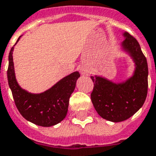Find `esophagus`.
Masks as SVG:
<instances>
[{"label":"esophagus","instance_id":"obj_1","mask_svg":"<svg viewBox=\"0 0 156 156\" xmlns=\"http://www.w3.org/2000/svg\"><path fill=\"white\" fill-rule=\"evenodd\" d=\"M80 72L81 75H85V76H89L91 74L92 69L91 67L88 66V65H81L80 67Z\"/></svg>","mask_w":156,"mask_h":156}]
</instances>
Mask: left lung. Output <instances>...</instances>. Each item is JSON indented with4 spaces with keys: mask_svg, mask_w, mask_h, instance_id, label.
I'll return each mask as SVG.
<instances>
[{
    "mask_svg": "<svg viewBox=\"0 0 156 156\" xmlns=\"http://www.w3.org/2000/svg\"><path fill=\"white\" fill-rule=\"evenodd\" d=\"M120 49L132 58L134 71L121 82H113L103 76H91L94 83L91 101L103 119L120 122L133 115L143 106L148 89V66L139 43L127 32H123Z\"/></svg>",
    "mask_w": 156,
    "mask_h": 156,
    "instance_id": "obj_1",
    "label": "left lung"
}]
</instances>
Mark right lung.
I'll return each instance as SVG.
<instances>
[{
	"mask_svg": "<svg viewBox=\"0 0 156 156\" xmlns=\"http://www.w3.org/2000/svg\"><path fill=\"white\" fill-rule=\"evenodd\" d=\"M20 37L21 36L15 44ZM14 49V47H12L9 54L7 77L19 112L27 120L39 126L50 127L58 124L67 115L69 98L76 88V80L80 76L79 72H72L63 77L41 94L29 93L21 88L17 81L13 61Z\"/></svg>",
	"mask_w": 156,
	"mask_h": 156,
	"instance_id": "add662e5",
	"label": "right lung"
}]
</instances>
